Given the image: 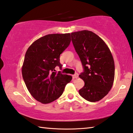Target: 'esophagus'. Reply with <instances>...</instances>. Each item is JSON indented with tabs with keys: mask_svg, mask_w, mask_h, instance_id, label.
Masks as SVG:
<instances>
[{
	"mask_svg": "<svg viewBox=\"0 0 133 133\" xmlns=\"http://www.w3.org/2000/svg\"><path fill=\"white\" fill-rule=\"evenodd\" d=\"M73 78H77L78 77V73H75V75H73Z\"/></svg>",
	"mask_w": 133,
	"mask_h": 133,
	"instance_id": "esophagus-1",
	"label": "esophagus"
}]
</instances>
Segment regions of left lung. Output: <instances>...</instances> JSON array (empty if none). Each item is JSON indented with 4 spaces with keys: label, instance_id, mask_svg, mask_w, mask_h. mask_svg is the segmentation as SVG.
<instances>
[{
    "label": "left lung",
    "instance_id": "1",
    "mask_svg": "<svg viewBox=\"0 0 133 133\" xmlns=\"http://www.w3.org/2000/svg\"><path fill=\"white\" fill-rule=\"evenodd\" d=\"M71 37L84 69L79 75L84 82L80 95L89 102H98L109 93L114 82L115 67L111 51L91 31L71 33Z\"/></svg>",
    "mask_w": 133,
    "mask_h": 133
}]
</instances>
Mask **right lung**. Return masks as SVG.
Segmentation results:
<instances>
[{
  "instance_id": "1",
  "label": "right lung",
  "mask_w": 133,
  "mask_h": 133,
  "mask_svg": "<svg viewBox=\"0 0 133 133\" xmlns=\"http://www.w3.org/2000/svg\"><path fill=\"white\" fill-rule=\"evenodd\" d=\"M70 42V33L48 35L33 42L26 51L22 76L31 95L43 104L60 97L72 79L55 70L56 66L62 69L60 55Z\"/></svg>"
}]
</instances>
